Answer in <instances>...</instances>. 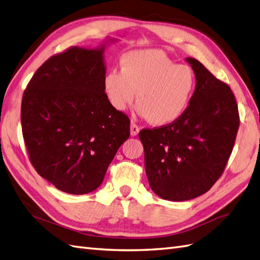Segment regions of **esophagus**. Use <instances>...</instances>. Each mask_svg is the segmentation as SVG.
<instances>
[{"instance_id": "obj_1", "label": "esophagus", "mask_w": 260, "mask_h": 260, "mask_svg": "<svg viewBox=\"0 0 260 260\" xmlns=\"http://www.w3.org/2000/svg\"><path fill=\"white\" fill-rule=\"evenodd\" d=\"M139 132H140V127H138L136 123H131L130 124V135H131V137H136Z\"/></svg>"}]
</instances>
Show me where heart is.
<instances>
[{"label":"heart","instance_id":"b5f03b06","mask_svg":"<svg viewBox=\"0 0 260 260\" xmlns=\"http://www.w3.org/2000/svg\"><path fill=\"white\" fill-rule=\"evenodd\" d=\"M103 85L116 110L124 111L137 96V115L153 125H166L185 114L194 92L196 75L190 67L176 64L159 49H143L123 54L120 71H108Z\"/></svg>","mask_w":260,"mask_h":260}]
</instances>
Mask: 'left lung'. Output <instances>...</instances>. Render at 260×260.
Masks as SVG:
<instances>
[{"instance_id":"obj_1","label":"left lung","mask_w":260,"mask_h":260,"mask_svg":"<svg viewBox=\"0 0 260 260\" xmlns=\"http://www.w3.org/2000/svg\"><path fill=\"white\" fill-rule=\"evenodd\" d=\"M186 61L194 72L196 88L185 114L171 124L139 133L150 187L170 201L193 199L213 186L240 127L232 89L198 60Z\"/></svg>"}]
</instances>
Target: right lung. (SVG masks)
<instances>
[{"mask_svg":"<svg viewBox=\"0 0 260 260\" xmlns=\"http://www.w3.org/2000/svg\"><path fill=\"white\" fill-rule=\"evenodd\" d=\"M116 41L53 55L24 92L20 120L30 162L61 191H94L130 136L129 118L111 106L103 85L104 51Z\"/></svg>","mask_w":260,"mask_h":260,"instance_id":"right-lung-1","label":"right lung"}]
</instances>
